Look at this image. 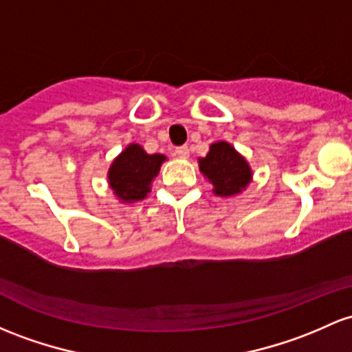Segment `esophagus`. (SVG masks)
Segmentation results:
<instances>
[{"mask_svg": "<svg viewBox=\"0 0 352 352\" xmlns=\"http://www.w3.org/2000/svg\"><path fill=\"white\" fill-rule=\"evenodd\" d=\"M175 153H177V157L187 158L188 153H190V152H188V146H187V145H182V146H177Z\"/></svg>", "mask_w": 352, "mask_h": 352, "instance_id": "34e87169", "label": "esophagus"}]
</instances>
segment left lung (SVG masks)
Here are the masks:
<instances>
[{
	"instance_id": "obj_1",
	"label": "left lung",
	"mask_w": 352,
	"mask_h": 352,
	"mask_svg": "<svg viewBox=\"0 0 352 352\" xmlns=\"http://www.w3.org/2000/svg\"><path fill=\"white\" fill-rule=\"evenodd\" d=\"M199 168L219 197L239 195L252 180L247 160L227 142L212 144L207 155L199 158Z\"/></svg>"
}]
</instances>
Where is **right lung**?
Here are the masks:
<instances>
[{"instance_id": "1", "label": "right lung", "mask_w": 352, "mask_h": 352, "mask_svg": "<svg viewBox=\"0 0 352 352\" xmlns=\"http://www.w3.org/2000/svg\"><path fill=\"white\" fill-rule=\"evenodd\" d=\"M167 157L162 153H146L138 144H130L111 162L108 184L122 202H138L150 192V185L160 172Z\"/></svg>"}]
</instances>
